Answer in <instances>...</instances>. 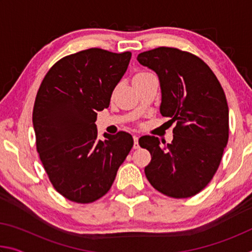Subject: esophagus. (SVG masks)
Segmentation results:
<instances>
[{"label":"esophagus","mask_w":252,"mask_h":252,"mask_svg":"<svg viewBox=\"0 0 252 252\" xmlns=\"http://www.w3.org/2000/svg\"><path fill=\"white\" fill-rule=\"evenodd\" d=\"M133 141H134L133 148L134 149H139V136L138 135H133Z\"/></svg>","instance_id":"1"}]
</instances>
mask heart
I'll list each match as a JSON object with an SVG mask.
<instances>
[{"label": "heart", "instance_id": "b5f03b06", "mask_svg": "<svg viewBox=\"0 0 252 252\" xmlns=\"http://www.w3.org/2000/svg\"><path fill=\"white\" fill-rule=\"evenodd\" d=\"M143 74H147V73H144V72H143V73H139V74H136V75H143Z\"/></svg>", "mask_w": 252, "mask_h": 252}]
</instances>
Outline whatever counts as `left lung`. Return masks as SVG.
<instances>
[{"mask_svg":"<svg viewBox=\"0 0 252 252\" xmlns=\"http://www.w3.org/2000/svg\"><path fill=\"white\" fill-rule=\"evenodd\" d=\"M136 59L159 76L160 113L177 123L171 143L153 135L139 139L151 155L144 173L168 197H192L211 181L227 147L229 109L223 89L210 67L186 51L160 46Z\"/></svg>","mask_w":252,"mask_h":252,"instance_id":"1","label":"left lung"}]
</instances>
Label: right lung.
Instances as JSON below:
<instances>
[{
	"instance_id": "add662e5",
	"label": "right lung",
	"mask_w": 252,
	"mask_h": 252,
	"mask_svg": "<svg viewBox=\"0 0 252 252\" xmlns=\"http://www.w3.org/2000/svg\"><path fill=\"white\" fill-rule=\"evenodd\" d=\"M130 59L131 52L80 51L59 60L40 85L32 118L36 150L54 189L70 201L103 197L133 147L125 131L97 140L95 126Z\"/></svg>"
}]
</instances>
